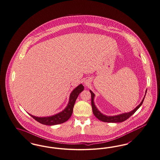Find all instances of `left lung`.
Returning a JSON list of instances; mask_svg holds the SVG:
<instances>
[{"instance_id": "1", "label": "left lung", "mask_w": 160, "mask_h": 160, "mask_svg": "<svg viewBox=\"0 0 160 160\" xmlns=\"http://www.w3.org/2000/svg\"><path fill=\"white\" fill-rule=\"evenodd\" d=\"M90 91L91 94V106H92V112L96 118L104 122H123L125 120H127L128 118H130L132 115H133L136 112V111L139 109L140 106L143 103V102L145 98H143V99L142 101V102L140 103V104H139V105H138L132 111L128 112V113H124L122 114H120V115H116V116L109 117V116L104 115L102 113H100V111H98V110L96 108L95 104L94 103V94L90 90Z\"/></svg>"}]
</instances>
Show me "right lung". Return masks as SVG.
I'll list each match as a JSON object with an SVG mask.
<instances>
[{"instance_id":"obj_1","label":"right lung","mask_w":160,"mask_h":160,"mask_svg":"<svg viewBox=\"0 0 160 160\" xmlns=\"http://www.w3.org/2000/svg\"><path fill=\"white\" fill-rule=\"evenodd\" d=\"M84 87L82 84L78 85L70 95L69 102L68 106L63 111L55 115L48 117H36L29 114L36 121L44 125H53L62 124L67 121L72 116L73 109L78 95L83 90Z\"/></svg>"}]
</instances>
